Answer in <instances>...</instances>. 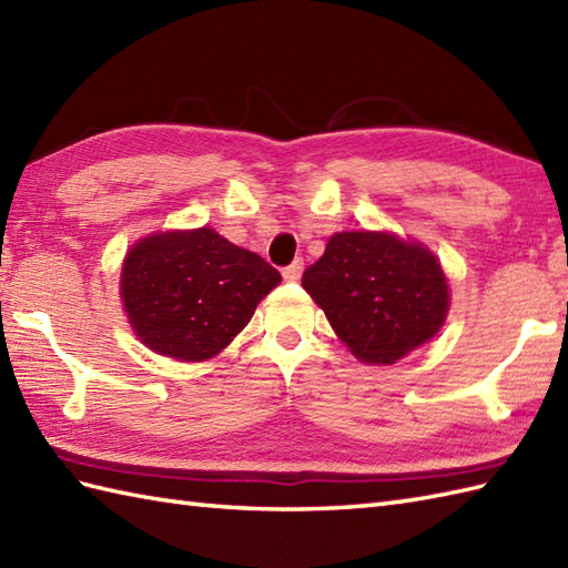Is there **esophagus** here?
<instances>
[{
    "instance_id": "34e87169",
    "label": "esophagus",
    "mask_w": 568,
    "mask_h": 568,
    "mask_svg": "<svg viewBox=\"0 0 568 568\" xmlns=\"http://www.w3.org/2000/svg\"><path fill=\"white\" fill-rule=\"evenodd\" d=\"M303 268H305L303 261H293L291 265H287V268H283V277L287 283H297L300 275H303Z\"/></svg>"
}]
</instances>
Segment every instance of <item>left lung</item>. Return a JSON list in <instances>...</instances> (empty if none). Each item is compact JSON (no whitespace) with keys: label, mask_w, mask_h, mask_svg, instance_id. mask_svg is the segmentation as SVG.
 I'll return each mask as SVG.
<instances>
[{"label":"left lung","mask_w":568,"mask_h":568,"mask_svg":"<svg viewBox=\"0 0 568 568\" xmlns=\"http://www.w3.org/2000/svg\"><path fill=\"white\" fill-rule=\"evenodd\" d=\"M303 287L348 352L373 366H390L429 342L449 312L437 256L388 232L334 234Z\"/></svg>","instance_id":"obj_1"}]
</instances>
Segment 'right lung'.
<instances>
[{
  "label": "right lung",
  "mask_w": 568,
  "mask_h": 568,
  "mask_svg": "<svg viewBox=\"0 0 568 568\" xmlns=\"http://www.w3.org/2000/svg\"><path fill=\"white\" fill-rule=\"evenodd\" d=\"M277 283L281 273L258 253L200 226L136 241L119 291L131 329L151 352L207 361L232 344Z\"/></svg>",
  "instance_id": "1"
}]
</instances>
